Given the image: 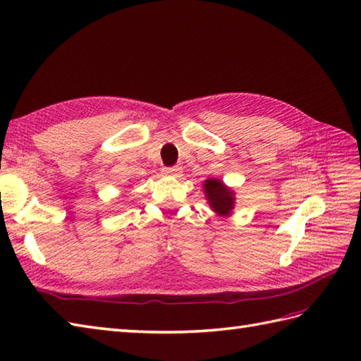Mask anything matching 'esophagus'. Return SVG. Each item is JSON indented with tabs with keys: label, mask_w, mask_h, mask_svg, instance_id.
Listing matches in <instances>:
<instances>
[{
	"label": "esophagus",
	"mask_w": 361,
	"mask_h": 361,
	"mask_svg": "<svg viewBox=\"0 0 361 361\" xmlns=\"http://www.w3.org/2000/svg\"><path fill=\"white\" fill-rule=\"evenodd\" d=\"M163 172H164V175H169V176H181L183 169L181 167H166Z\"/></svg>",
	"instance_id": "esophagus-1"
}]
</instances>
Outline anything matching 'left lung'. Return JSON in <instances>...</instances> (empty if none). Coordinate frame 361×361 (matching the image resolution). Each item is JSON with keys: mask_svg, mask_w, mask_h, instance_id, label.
Instances as JSON below:
<instances>
[{"mask_svg": "<svg viewBox=\"0 0 361 361\" xmlns=\"http://www.w3.org/2000/svg\"><path fill=\"white\" fill-rule=\"evenodd\" d=\"M204 198L209 208L220 217H229L235 204V192L219 178H208L203 183Z\"/></svg>", "mask_w": 361, "mask_h": 361, "instance_id": "obj_1", "label": "left lung"}]
</instances>
